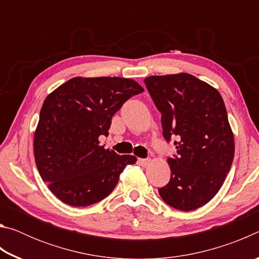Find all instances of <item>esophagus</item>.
Segmentation results:
<instances>
[{"instance_id": "esophagus-1", "label": "esophagus", "mask_w": 259, "mask_h": 259, "mask_svg": "<svg viewBox=\"0 0 259 259\" xmlns=\"http://www.w3.org/2000/svg\"><path fill=\"white\" fill-rule=\"evenodd\" d=\"M150 162H151L150 159H138V163L140 165H143V166L148 165V164H150Z\"/></svg>"}]
</instances>
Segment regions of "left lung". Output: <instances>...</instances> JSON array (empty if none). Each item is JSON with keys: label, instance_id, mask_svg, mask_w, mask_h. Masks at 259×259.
I'll list each match as a JSON object with an SVG mask.
<instances>
[{"label": "left lung", "instance_id": "left-lung-1", "mask_svg": "<svg viewBox=\"0 0 259 259\" xmlns=\"http://www.w3.org/2000/svg\"><path fill=\"white\" fill-rule=\"evenodd\" d=\"M161 113L162 134L177 155L169 157L170 181L159 188L166 204L191 211L222 187L234 157V137L221 94L187 73L144 80Z\"/></svg>", "mask_w": 259, "mask_h": 259}]
</instances>
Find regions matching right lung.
Listing matches in <instances>:
<instances>
[{
    "mask_svg": "<svg viewBox=\"0 0 259 259\" xmlns=\"http://www.w3.org/2000/svg\"><path fill=\"white\" fill-rule=\"evenodd\" d=\"M144 89L122 77H73L48 96L34 135L42 181L64 203L85 207L106 198L137 159L99 145L112 117Z\"/></svg>",
    "mask_w": 259,
    "mask_h": 259,
    "instance_id": "add662e5",
    "label": "right lung"
}]
</instances>
